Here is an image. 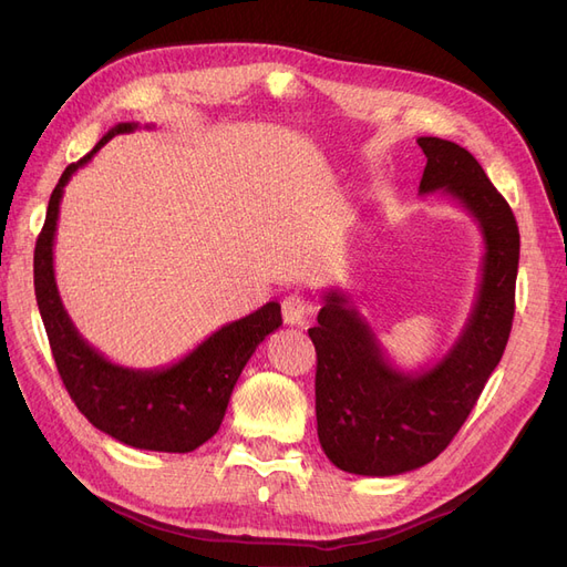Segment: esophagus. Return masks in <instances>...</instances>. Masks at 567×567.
<instances>
[{
  "instance_id": "obj_1",
  "label": "esophagus",
  "mask_w": 567,
  "mask_h": 567,
  "mask_svg": "<svg viewBox=\"0 0 567 567\" xmlns=\"http://www.w3.org/2000/svg\"><path fill=\"white\" fill-rule=\"evenodd\" d=\"M310 302H307L302 296L298 293H290L284 298L281 302V315H284V321L288 326H302L307 321V315H310Z\"/></svg>"
}]
</instances>
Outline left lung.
<instances>
[{
  "label": "left lung",
  "instance_id": "left-lung-1",
  "mask_svg": "<svg viewBox=\"0 0 567 567\" xmlns=\"http://www.w3.org/2000/svg\"><path fill=\"white\" fill-rule=\"evenodd\" d=\"M425 169L419 194L456 200L483 234V274L473 310L433 367L402 371L342 288L323 290L310 329L317 350V433L333 466L388 477L416 471L447 450L499 364L516 312L520 234L508 203L466 148L419 136Z\"/></svg>",
  "mask_w": 567,
  "mask_h": 567
}]
</instances>
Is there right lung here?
<instances>
[{"label":"right lung","instance_id":"obj_1","mask_svg":"<svg viewBox=\"0 0 567 567\" xmlns=\"http://www.w3.org/2000/svg\"><path fill=\"white\" fill-rule=\"evenodd\" d=\"M136 127V123L111 127L87 156L63 169L35 244V296L61 381L87 421L130 447L186 454L219 431L238 375L255 348L281 326V305L271 300L257 312L221 326L196 350L163 369L113 364L80 336L61 302L54 277V236L63 186L115 134Z\"/></svg>","mask_w":567,"mask_h":567}]
</instances>
